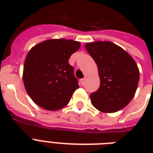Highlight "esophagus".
Returning <instances> with one entry per match:
<instances>
[{"label":"esophagus","mask_w":153,"mask_h":153,"mask_svg":"<svg viewBox=\"0 0 153 153\" xmlns=\"http://www.w3.org/2000/svg\"><path fill=\"white\" fill-rule=\"evenodd\" d=\"M85 82H86V79H82L81 80H80V82H81V84L82 86L85 85Z\"/></svg>","instance_id":"obj_1"}]
</instances>
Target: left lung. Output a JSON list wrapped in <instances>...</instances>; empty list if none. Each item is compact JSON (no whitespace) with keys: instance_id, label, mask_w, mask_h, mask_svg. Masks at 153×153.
<instances>
[{"instance_id":"obj_1","label":"left lung","mask_w":153,"mask_h":153,"mask_svg":"<svg viewBox=\"0 0 153 153\" xmlns=\"http://www.w3.org/2000/svg\"><path fill=\"white\" fill-rule=\"evenodd\" d=\"M98 66L100 86L90 95L91 104L103 113L123 109L135 95L140 79L137 65L121 47L109 41L85 45Z\"/></svg>"}]
</instances>
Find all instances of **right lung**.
I'll return each mask as SVG.
<instances>
[{"instance_id": "1", "label": "right lung", "mask_w": 153, "mask_h": 153, "mask_svg": "<svg viewBox=\"0 0 153 153\" xmlns=\"http://www.w3.org/2000/svg\"><path fill=\"white\" fill-rule=\"evenodd\" d=\"M80 45L71 39H52L39 43L28 51L23 81L27 93L37 105L55 111L69 103L79 86L68 60Z\"/></svg>"}]
</instances>
